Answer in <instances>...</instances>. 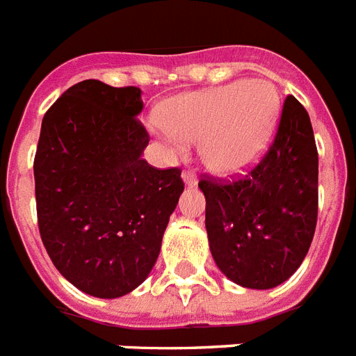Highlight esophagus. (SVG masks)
Wrapping results in <instances>:
<instances>
[{
  "instance_id": "esophagus-1",
  "label": "esophagus",
  "mask_w": 356,
  "mask_h": 356,
  "mask_svg": "<svg viewBox=\"0 0 356 356\" xmlns=\"http://www.w3.org/2000/svg\"><path fill=\"white\" fill-rule=\"evenodd\" d=\"M183 181L186 186H195L197 184V177L194 172H183Z\"/></svg>"
}]
</instances>
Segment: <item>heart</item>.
Wrapping results in <instances>:
<instances>
[{"instance_id": "b5f03b06", "label": "heart", "mask_w": 356, "mask_h": 356, "mask_svg": "<svg viewBox=\"0 0 356 356\" xmlns=\"http://www.w3.org/2000/svg\"><path fill=\"white\" fill-rule=\"evenodd\" d=\"M279 116V94L270 81H236L175 97L153 118L151 127L181 155L200 142L209 170L233 175L257 162L270 144Z\"/></svg>"}]
</instances>
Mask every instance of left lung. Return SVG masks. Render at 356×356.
<instances>
[{
  "label": "left lung",
  "mask_w": 356,
  "mask_h": 356,
  "mask_svg": "<svg viewBox=\"0 0 356 356\" xmlns=\"http://www.w3.org/2000/svg\"><path fill=\"white\" fill-rule=\"evenodd\" d=\"M200 188L212 259L223 275L253 290L290 279L318 220V149L303 105L286 97L275 140L249 175L234 183L203 179Z\"/></svg>",
  "instance_id": "obj_1"
}]
</instances>
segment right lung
<instances>
[{"instance_id":"obj_1","label":"right lung","mask_w":356,"mask_h":356,"mask_svg":"<svg viewBox=\"0 0 356 356\" xmlns=\"http://www.w3.org/2000/svg\"><path fill=\"white\" fill-rule=\"evenodd\" d=\"M136 86L81 81L42 120L35 156L38 229L60 275L102 299L133 292L153 270L184 184L142 159Z\"/></svg>"}]
</instances>
